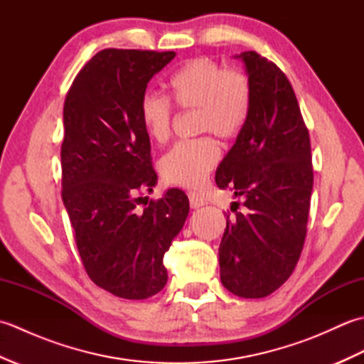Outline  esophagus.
I'll list each match as a JSON object with an SVG mask.
<instances>
[{
  "label": "esophagus",
  "mask_w": 364,
  "mask_h": 364,
  "mask_svg": "<svg viewBox=\"0 0 364 364\" xmlns=\"http://www.w3.org/2000/svg\"><path fill=\"white\" fill-rule=\"evenodd\" d=\"M189 203L192 210H197V208L205 206L208 202L202 194H198V192H189Z\"/></svg>",
  "instance_id": "34e87169"
}]
</instances>
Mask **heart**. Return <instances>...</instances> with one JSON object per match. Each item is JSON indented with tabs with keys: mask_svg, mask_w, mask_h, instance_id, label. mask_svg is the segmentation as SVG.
Here are the masks:
<instances>
[{
	"mask_svg": "<svg viewBox=\"0 0 364 364\" xmlns=\"http://www.w3.org/2000/svg\"><path fill=\"white\" fill-rule=\"evenodd\" d=\"M168 92L181 109H197V133H213L223 141L235 139L245 127L252 107V86L236 68L225 70L211 58H196L168 78ZM141 122L146 136L166 144L172 128L168 100L146 94L141 102ZM220 150L213 137L180 142L159 162V172L170 184L198 188L218 164Z\"/></svg>",
	"mask_w": 364,
	"mask_h": 364,
	"instance_id": "obj_1",
	"label": "heart"
}]
</instances>
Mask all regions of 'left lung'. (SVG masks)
Returning a JSON list of instances; mask_svg holds the SVG:
<instances>
[{"label":"left lung","instance_id":"obj_1","mask_svg":"<svg viewBox=\"0 0 364 364\" xmlns=\"http://www.w3.org/2000/svg\"><path fill=\"white\" fill-rule=\"evenodd\" d=\"M235 58L250 80L252 107L218 167L215 183L242 196L245 210L236 208L233 222L227 219L219 247L220 282L235 296L261 299L288 280L304 249L311 146L286 75L255 51Z\"/></svg>","mask_w":364,"mask_h":364}]
</instances>
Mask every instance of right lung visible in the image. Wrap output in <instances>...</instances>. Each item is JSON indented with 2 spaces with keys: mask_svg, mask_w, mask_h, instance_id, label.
<instances>
[{
  "mask_svg": "<svg viewBox=\"0 0 364 364\" xmlns=\"http://www.w3.org/2000/svg\"><path fill=\"white\" fill-rule=\"evenodd\" d=\"M175 56L100 51L76 75L64 103V206L90 280L122 299H149L164 288V255L189 214L180 189L137 208L139 196L158 183L141 102L146 84Z\"/></svg>",
  "mask_w": 364,
  "mask_h": 364,
  "instance_id": "1",
  "label": "right lung"
}]
</instances>
